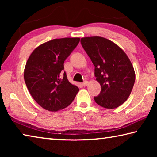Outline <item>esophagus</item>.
Here are the masks:
<instances>
[{
	"instance_id": "1",
	"label": "esophagus",
	"mask_w": 157,
	"mask_h": 157,
	"mask_svg": "<svg viewBox=\"0 0 157 157\" xmlns=\"http://www.w3.org/2000/svg\"><path fill=\"white\" fill-rule=\"evenodd\" d=\"M88 84H89L88 81H84L82 84H83L84 86H87V85H88Z\"/></svg>"
}]
</instances>
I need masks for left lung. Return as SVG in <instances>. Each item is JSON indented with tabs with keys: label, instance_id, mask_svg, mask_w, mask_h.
<instances>
[{
	"label": "left lung",
	"instance_id": "1",
	"mask_svg": "<svg viewBox=\"0 0 157 157\" xmlns=\"http://www.w3.org/2000/svg\"><path fill=\"white\" fill-rule=\"evenodd\" d=\"M81 44L95 66V76L101 86L98 105L115 109L123 105L131 94L135 71L126 53L113 41L101 36L81 39Z\"/></svg>",
	"mask_w": 157,
	"mask_h": 157
}]
</instances>
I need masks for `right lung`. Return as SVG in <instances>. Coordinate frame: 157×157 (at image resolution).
<instances>
[{
    "mask_svg": "<svg viewBox=\"0 0 157 157\" xmlns=\"http://www.w3.org/2000/svg\"><path fill=\"white\" fill-rule=\"evenodd\" d=\"M79 37L55 39L36 47L24 69V79L33 99L44 109L57 111L67 107L79 91L70 83L63 63L78 46Z\"/></svg>",
    "mask_w": 157,
    "mask_h": 157,
    "instance_id": "1",
    "label": "right lung"
}]
</instances>
